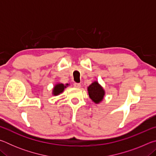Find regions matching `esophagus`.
I'll return each instance as SVG.
<instances>
[{
  "instance_id": "obj_1",
  "label": "esophagus",
  "mask_w": 156,
  "mask_h": 156,
  "mask_svg": "<svg viewBox=\"0 0 156 156\" xmlns=\"http://www.w3.org/2000/svg\"><path fill=\"white\" fill-rule=\"evenodd\" d=\"M73 86H74V87L76 88H80L81 87V84L80 83H73Z\"/></svg>"
}]
</instances>
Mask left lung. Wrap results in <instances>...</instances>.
Masks as SVG:
<instances>
[{
    "mask_svg": "<svg viewBox=\"0 0 156 156\" xmlns=\"http://www.w3.org/2000/svg\"><path fill=\"white\" fill-rule=\"evenodd\" d=\"M89 98L96 104H99L102 101L105 95L103 87L100 85L98 81H94L87 87Z\"/></svg>",
    "mask_w": 156,
    "mask_h": 156,
    "instance_id": "8db88e82",
    "label": "left lung"
}]
</instances>
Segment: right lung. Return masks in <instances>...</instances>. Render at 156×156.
I'll return each mask as SVG.
<instances>
[{"instance_id": "obj_1", "label": "right lung", "mask_w": 156, "mask_h": 156, "mask_svg": "<svg viewBox=\"0 0 156 156\" xmlns=\"http://www.w3.org/2000/svg\"><path fill=\"white\" fill-rule=\"evenodd\" d=\"M69 84H64L62 83H57L56 84H55L54 88H53V91H52V94L54 96H58L60 94H61L64 91V89L65 88H67V87H68Z\"/></svg>"}]
</instances>
